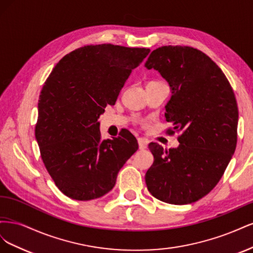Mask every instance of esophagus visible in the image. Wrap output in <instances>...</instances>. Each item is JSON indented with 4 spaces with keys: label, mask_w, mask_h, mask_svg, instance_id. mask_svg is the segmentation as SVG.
Wrapping results in <instances>:
<instances>
[{
    "label": "esophagus",
    "mask_w": 253,
    "mask_h": 253,
    "mask_svg": "<svg viewBox=\"0 0 253 253\" xmlns=\"http://www.w3.org/2000/svg\"><path fill=\"white\" fill-rule=\"evenodd\" d=\"M138 147H139V150H145L148 148V142L145 141L144 139L139 138L138 139Z\"/></svg>",
    "instance_id": "34e87169"
}]
</instances>
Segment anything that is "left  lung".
<instances>
[{"instance_id": "obj_1", "label": "left lung", "mask_w": 253, "mask_h": 253, "mask_svg": "<svg viewBox=\"0 0 253 253\" xmlns=\"http://www.w3.org/2000/svg\"><path fill=\"white\" fill-rule=\"evenodd\" d=\"M144 66L169 83L165 117L181 132L177 148L149 144L154 163L145 183L162 202L194 203L217 185L234 154L239 110L232 87L216 63L193 47H159Z\"/></svg>"}]
</instances>
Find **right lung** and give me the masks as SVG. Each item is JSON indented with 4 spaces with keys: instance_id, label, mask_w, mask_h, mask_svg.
<instances>
[{
    "instance_id": "obj_1",
    "label": "right lung",
    "mask_w": 253,
    "mask_h": 253,
    "mask_svg": "<svg viewBox=\"0 0 253 253\" xmlns=\"http://www.w3.org/2000/svg\"><path fill=\"white\" fill-rule=\"evenodd\" d=\"M149 52L87 45L61 59L45 82L35 135L45 168L66 196L90 201L110 192L138 149L127 131L102 140L98 119L106 105L115 104L132 70Z\"/></svg>"
}]
</instances>
